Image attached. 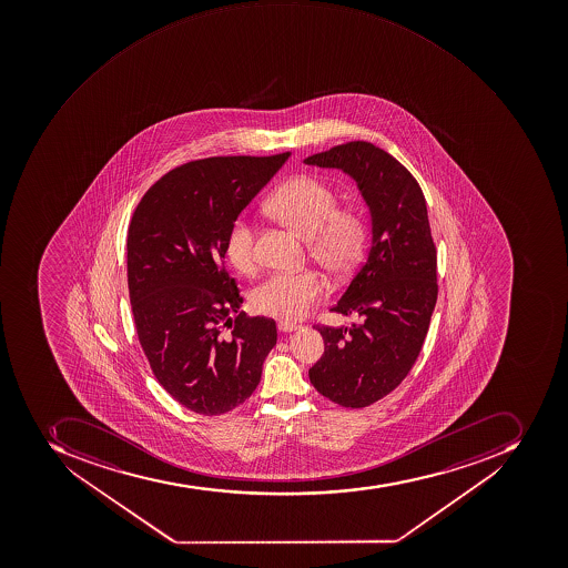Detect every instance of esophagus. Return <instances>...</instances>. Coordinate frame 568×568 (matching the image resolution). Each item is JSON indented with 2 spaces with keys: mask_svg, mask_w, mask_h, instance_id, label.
<instances>
[{
  "mask_svg": "<svg viewBox=\"0 0 568 568\" xmlns=\"http://www.w3.org/2000/svg\"><path fill=\"white\" fill-rule=\"evenodd\" d=\"M300 329L297 324H292V322H277V331H282V333H292V331Z\"/></svg>",
  "mask_w": 568,
  "mask_h": 568,
  "instance_id": "esophagus-1",
  "label": "esophagus"
}]
</instances>
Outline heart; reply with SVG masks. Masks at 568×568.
<instances>
[{
	"instance_id": "1",
	"label": "heart",
	"mask_w": 568,
	"mask_h": 568,
	"mask_svg": "<svg viewBox=\"0 0 568 568\" xmlns=\"http://www.w3.org/2000/svg\"><path fill=\"white\" fill-rule=\"evenodd\" d=\"M336 194L329 185L303 175L277 187L265 207L301 237L310 239L313 258L329 273L342 276L351 273L363 255L366 223L359 212L336 209ZM225 251L237 271H255V223L250 217L239 216L233 221ZM324 292L326 282L313 268L276 273L251 292V306L267 317L297 321L310 312Z\"/></svg>"
}]
</instances>
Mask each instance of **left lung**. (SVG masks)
<instances>
[{
    "mask_svg": "<svg viewBox=\"0 0 568 568\" xmlns=\"http://www.w3.org/2000/svg\"><path fill=\"white\" fill-rule=\"evenodd\" d=\"M339 170L368 209L366 260L333 312L356 313L351 327L317 326L324 354L310 368L321 395L359 409L392 393L409 374L437 301V256L422 187L393 155L351 141L304 159Z\"/></svg>",
    "mask_w": 568,
    "mask_h": 568,
    "instance_id": "obj_1",
    "label": "left lung"
}]
</instances>
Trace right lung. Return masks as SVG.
I'll return each mask as SVG.
<instances>
[{
  "mask_svg": "<svg viewBox=\"0 0 568 568\" xmlns=\"http://www.w3.org/2000/svg\"><path fill=\"white\" fill-rule=\"evenodd\" d=\"M288 158L182 164L146 191L132 216L128 282L138 338L159 384L193 413L217 416L250 398L276 345V322L241 312L223 258L233 221Z\"/></svg>",
  "mask_w": 568,
  "mask_h": 568,
  "instance_id": "add662e5",
  "label": "right lung"
}]
</instances>
